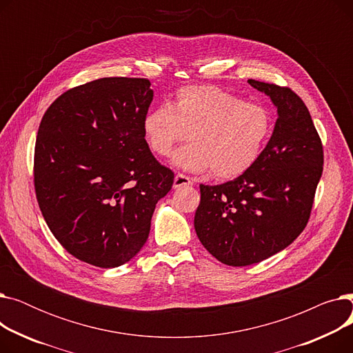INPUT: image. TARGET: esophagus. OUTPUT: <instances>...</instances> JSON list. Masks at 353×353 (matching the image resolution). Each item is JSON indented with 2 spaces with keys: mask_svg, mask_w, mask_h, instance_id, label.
<instances>
[{
  "mask_svg": "<svg viewBox=\"0 0 353 353\" xmlns=\"http://www.w3.org/2000/svg\"><path fill=\"white\" fill-rule=\"evenodd\" d=\"M190 184H193V180H192L190 177L179 173V174H176V177H174L173 188H174V189H180V188H184V186H190Z\"/></svg>",
  "mask_w": 353,
  "mask_h": 353,
  "instance_id": "34e87169",
  "label": "esophagus"
}]
</instances>
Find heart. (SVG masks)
Masks as SVG:
<instances>
[{
	"mask_svg": "<svg viewBox=\"0 0 353 353\" xmlns=\"http://www.w3.org/2000/svg\"><path fill=\"white\" fill-rule=\"evenodd\" d=\"M274 127L269 107L214 85H186L174 101L148 110L141 128L152 152L165 157L179 148L173 164L201 173L212 169L217 179L245 174L262 157Z\"/></svg>",
	"mask_w": 353,
	"mask_h": 353,
	"instance_id": "obj_1",
	"label": "heart"
}]
</instances>
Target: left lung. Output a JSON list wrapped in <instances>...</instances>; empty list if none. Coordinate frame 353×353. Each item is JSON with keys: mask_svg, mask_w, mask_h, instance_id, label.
<instances>
[{"mask_svg": "<svg viewBox=\"0 0 353 353\" xmlns=\"http://www.w3.org/2000/svg\"><path fill=\"white\" fill-rule=\"evenodd\" d=\"M277 108L262 157L217 186L200 184L194 229L201 245L229 266L259 263L288 248L310 216L323 170V147L309 110L288 87L248 80Z\"/></svg>", "mask_w": 353, "mask_h": 353, "instance_id": "left-lung-1", "label": "left lung"}]
</instances>
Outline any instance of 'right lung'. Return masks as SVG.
<instances>
[{"instance_id":"1","label":"right lung","mask_w":353,"mask_h":353,"mask_svg":"<svg viewBox=\"0 0 353 353\" xmlns=\"http://www.w3.org/2000/svg\"><path fill=\"white\" fill-rule=\"evenodd\" d=\"M145 79L105 77L74 87L40 123L34 186L44 220L79 261L104 269L127 263L150 233L157 201L174 174L143 134L153 101Z\"/></svg>"}]
</instances>
